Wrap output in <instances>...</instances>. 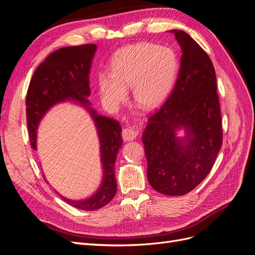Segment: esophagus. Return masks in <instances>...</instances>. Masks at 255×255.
<instances>
[{
    "instance_id": "obj_1",
    "label": "esophagus",
    "mask_w": 255,
    "mask_h": 255,
    "mask_svg": "<svg viewBox=\"0 0 255 255\" xmlns=\"http://www.w3.org/2000/svg\"><path fill=\"white\" fill-rule=\"evenodd\" d=\"M140 130L137 128H126L122 130V138L125 141H130L139 135Z\"/></svg>"
}]
</instances>
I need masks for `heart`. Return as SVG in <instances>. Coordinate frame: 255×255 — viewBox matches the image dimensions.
<instances>
[{
    "mask_svg": "<svg viewBox=\"0 0 255 255\" xmlns=\"http://www.w3.org/2000/svg\"><path fill=\"white\" fill-rule=\"evenodd\" d=\"M179 61L169 48L143 42L121 49L112 63L111 74L101 73L99 86L107 102L119 104L132 86L134 102L142 110L157 107L171 91Z\"/></svg>",
    "mask_w": 255,
    "mask_h": 255,
    "instance_id": "obj_1",
    "label": "heart"
}]
</instances>
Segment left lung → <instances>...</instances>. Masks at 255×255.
Returning <instances> with one entry per match:
<instances>
[{"instance_id":"obj_1","label":"left lung","mask_w":255,"mask_h":255,"mask_svg":"<svg viewBox=\"0 0 255 255\" xmlns=\"http://www.w3.org/2000/svg\"><path fill=\"white\" fill-rule=\"evenodd\" d=\"M171 32L182 50L179 75L166 102L149 117L141 139L151 186L183 196L211 172L222 144V123L211 58L187 33ZM181 127L186 137L176 136Z\"/></svg>"}]
</instances>
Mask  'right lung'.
<instances>
[{"label": "right lung", "mask_w": 255, "mask_h": 255, "mask_svg": "<svg viewBox=\"0 0 255 255\" xmlns=\"http://www.w3.org/2000/svg\"><path fill=\"white\" fill-rule=\"evenodd\" d=\"M96 44L66 47L51 53L38 66L30 80L26 95V122L30 145L36 150L37 128L53 105L74 101L84 105L94 119L100 139V153L103 168V180L95 195L85 200H71L63 196L65 202L79 210L96 211L112 201L117 192L115 163L122 145L121 127L118 121L99 116L91 109L89 71L96 53ZM45 180V177H44Z\"/></svg>", "instance_id": "add662e5"}]
</instances>
